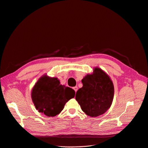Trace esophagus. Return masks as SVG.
I'll list each match as a JSON object with an SVG mask.
<instances>
[{
	"label": "esophagus",
	"instance_id": "esophagus-1",
	"mask_svg": "<svg viewBox=\"0 0 148 148\" xmlns=\"http://www.w3.org/2000/svg\"><path fill=\"white\" fill-rule=\"evenodd\" d=\"M73 88L74 89V90L75 91V92H77V88H77V86H75V87H74Z\"/></svg>",
	"mask_w": 148,
	"mask_h": 148
}]
</instances>
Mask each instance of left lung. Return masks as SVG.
<instances>
[{
    "mask_svg": "<svg viewBox=\"0 0 148 148\" xmlns=\"http://www.w3.org/2000/svg\"><path fill=\"white\" fill-rule=\"evenodd\" d=\"M82 82L83 87L77 91L75 98L82 111L92 117L103 114L114 98V85L110 77L96 68L93 73L86 75Z\"/></svg>",
    "mask_w": 148,
    "mask_h": 148,
    "instance_id": "8db88e82",
    "label": "left lung"
}]
</instances>
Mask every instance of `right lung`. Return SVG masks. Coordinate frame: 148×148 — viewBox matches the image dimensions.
I'll list each match as a JSON object with an SVG mask.
<instances>
[{"label": "right lung", "mask_w": 148, "mask_h": 148, "mask_svg": "<svg viewBox=\"0 0 148 148\" xmlns=\"http://www.w3.org/2000/svg\"><path fill=\"white\" fill-rule=\"evenodd\" d=\"M75 95L74 90L60 84L57 78L45 75L34 86L32 98L40 112L48 116H54L61 112L66 103Z\"/></svg>", "instance_id": "add662e5"}]
</instances>
